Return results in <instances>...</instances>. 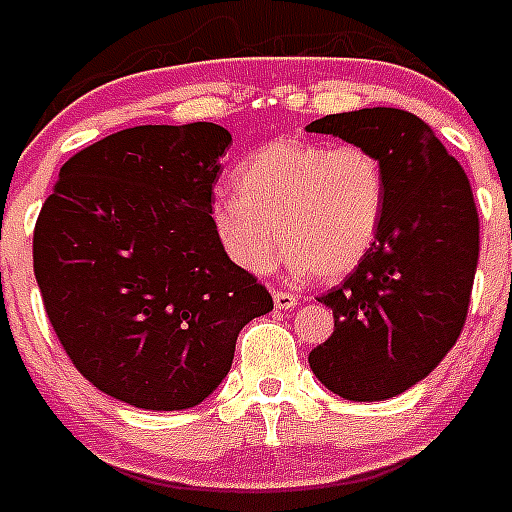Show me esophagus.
I'll return each mask as SVG.
<instances>
[{
	"label": "esophagus",
	"instance_id": "esophagus-1",
	"mask_svg": "<svg viewBox=\"0 0 512 512\" xmlns=\"http://www.w3.org/2000/svg\"><path fill=\"white\" fill-rule=\"evenodd\" d=\"M296 304H298L296 293H288V290H277V293H275L277 309H293Z\"/></svg>",
	"mask_w": 512,
	"mask_h": 512
}]
</instances>
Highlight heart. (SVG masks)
Returning a JSON list of instances; mask_svg holds the SVG:
<instances>
[{
	"label": "heart",
	"mask_w": 512,
	"mask_h": 512,
	"mask_svg": "<svg viewBox=\"0 0 512 512\" xmlns=\"http://www.w3.org/2000/svg\"><path fill=\"white\" fill-rule=\"evenodd\" d=\"M386 195V169L370 147L275 140L245 155L235 195L216 200L211 219L248 272H267L282 240L290 275L343 277L378 240Z\"/></svg>",
	"instance_id": "obj_1"
}]
</instances>
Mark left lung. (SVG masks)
<instances>
[{"label": "left lung", "instance_id": "8db88e82", "mask_svg": "<svg viewBox=\"0 0 512 512\" xmlns=\"http://www.w3.org/2000/svg\"><path fill=\"white\" fill-rule=\"evenodd\" d=\"M306 132L370 147L386 169V216L367 259L320 298L333 335L309 354L322 386L383 402L423 380L460 338L478 264V214L463 166L399 108L317 118Z\"/></svg>", "mask_w": 512, "mask_h": 512}]
</instances>
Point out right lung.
<instances>
[{"label":"right lung","mask_w":512,"mask_h":512,"mask_svg":"<svg viewBox=\"0 0 512 512\" xmlns=\"http://www.w3.org/2000/svg\"><path fill=\"white\" fill-rule=\"evenodd\" d=\"M219 124L134 126L63 163L34 230L44 309L76 370L140 410L195 407L272 296L211 219Z\"/></svg>","instance_id":"right-lung-1"}]
</instances>
